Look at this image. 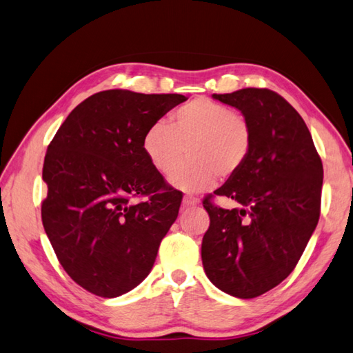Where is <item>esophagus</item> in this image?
Listing matches in <instances>:
<instances>
[{"label": "esophagus", "mask_w": 353, "mask_h": 353, "mask_svg": "<svg viewBox=\"0 0 353 353\" xmlns=\"http://www.w3.org/2000/svg\"><path fill=\"white\" fill-rule=\"evenodd\" d=\"M197 203H199L197 197H192V196H185L183 197V205L185 206H196Z\"/></svg>", "instance_id": "1"}]
</instances>
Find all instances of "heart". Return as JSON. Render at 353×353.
<instances>
[{
  "label": "heart",
  "mask_w": 353,
  "mask_h": 353,
  "mask_svg": "<svg viewBox=\"0 0 353 353\" xmlns=\"http://www.w3.org/2000/svg\"><path fill=\"white\" fill-rule=\"evenodd\" d=\"M142 148L157 172L168 174L188 153L170 181L183 191H205L219 176L230 179L245 167L252 150L246 117L225 103L197 98L179 107L170 123L157 121L145 131Z\"/></svg>",
  "instance_id": "obj_1"
}]
</instances>
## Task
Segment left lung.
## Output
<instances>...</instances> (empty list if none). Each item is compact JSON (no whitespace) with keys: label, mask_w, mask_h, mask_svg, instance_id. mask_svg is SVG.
Masks as SVG:
<instances>
[{"label":"left lung","mask_w":353,"mask_h":353,"mask_svg":"<svg viewBox=\"0 0 353 353\" xmlns=\"http://www.w3.org/2000/svg\"><path fill=\"white\" fill-rule=\"evenodd\" d=\"M240 110L252 128L245 167L214 191L241 208L203 199L210 228L202 240L206 277L220 291L254 299L285 280L299 263L320 219L323 163L299 112L268 88L212 94Z\"/></svg>","instance_id":"left-lung-1"}]
</instances>
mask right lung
<instances>
[{
	"label": "right lung",
	"instance_id": "right-lung-1",
	"mask_svg": "<svg viewBox=\"0 0 353 353\" xmlns=\"http://www.w3.org/2000/svg\"><path fill=\"white\" fill-rule=\"evenodd\" d=\"M186 99L105 90L82 101L48 145L41 217L61 266L85 291L114 299L153 268L182 194L151 167L142 139Z\"/></svg>",
	"mask_w": 353,
	"mask_h": 353
}]
</instances>
